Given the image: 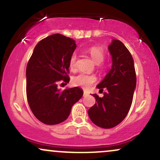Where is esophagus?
<instances>
[{
	"instance_id": "esophagus-1",
	"label": "esophagus",
	"mask_w": 160,
	"mask_h": 160,
	"mask_svg": "<svg viewBox=\"0 0 160 160\" xmlns=\"http://www.w3.org/2000/svg\"><path fill=\"white\" fill-rule=\"evenodd\" d=\"M86 95H88V93L86 92V91L83 92V96H86Z\"/></svg>"
}]
</instances>
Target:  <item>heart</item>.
I'll list each match as a JSON object with an SVG mask.
<instances>
[{
	"mask_svg": "<svg viewBox=\"0 0 160 160\" xmlns=\"http://www.w3.org/2000/svg\"><path fill=\"white\" fill-rule=\"evenodd\" d=\"M87 52L90 55L91 58L97 65L102 63L104 59V52L101 47H92L87 49ZM77 66V55L73 53L70 57L69 68L70 69L74 71ZM96 81V77L93 74H88L85 73H80L76 76L73 77L71 82L73 85L76 86H80L84 89H88Z\"/></svg>",
	"mask_w": 160,
	"mask_h": 160,
	"instance_id": "obj_1",
	"label": "heart"
}]
</instances>
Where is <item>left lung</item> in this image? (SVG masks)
I'll return each mask as SVG.
<instances>
[{"instance_id":"left-lung-1","label":"left lung","mask_w":160,"mask_h":160,"mask_svg":"<svg viewBox=\"0 0 160 160\" xmlns=\"http://www.w3.org/2000/svg\"><path fill=\"white\" fill-rule=\"evenodd\" d=\"M108 50L112 58L111 69L96 86L100 90L107 91L102 98L93 94L96 103L88 111L92 122L103 128L114 127L124 120L136 87L134 60L126 46L113 39Z\"/></svg>"}]
</instances>
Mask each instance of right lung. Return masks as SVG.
<instances>
[{
  "label": "right lung",
  "instance_id": "1",
  "mask_svg": "<svg viewBox=\"0 0 160 160\" xmlns=\"http://www.w3.org/2000/svg\"><path fill=\"white\" fill-rule=\"evenodd\" d=\"M75 40L60 34L41 40L34 47L26 68V93L32 113L40 122L56 125L64 122L72 106L83 95L80 88L62 91L58 82L70 81L67 75Z\"/></svg>",
  "mask_w": 160,
  "mask_h": 160
}]
</instances>
